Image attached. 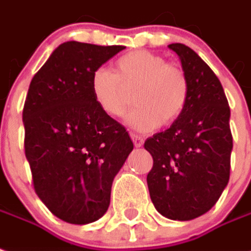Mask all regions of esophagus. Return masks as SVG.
Masks as SVG:
<instances>
[{"mask_svg":"<svg viewBox=\"0 0 251 251\" xmlns=\"http://www.w3.org/2000/svg\"><path fill=\"white\" fill-rule=\"evenodd\" d=\"M130 137L131 140H133V144H134V147H136V148H140V147L143 145L144 143L143 137H140V136L134 134V133H130Z\"/></svg>","mask_w":251,"mask_h":251,"instance_id":"1","label":"esophagus"}]
</instances>
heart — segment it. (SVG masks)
Wrapping results in <instances>:
<instances>
[{"label": "heart", "instance_id": "1", "mask_svg": "<svg viewBox=\"0 0 251 251\" xmlns=\"http://www.w3.org/2000/svg\"><path fill=\"white\" fill-rule=\"evenodd\" d=\"M91 89L101 111L120 118L131 104L136 107L126 124L138 131L174 124L185 113L190 98V81L179 65L155 52L137 50L117 59L115 73L98 68L92 73Z\"/></svg>", "mask_w": 251, "mask_h": 251}]
</instances>
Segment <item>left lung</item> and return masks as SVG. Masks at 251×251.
Returning a JSON list of instances; mask_svg holds the SVG:
<instances>
[{
	"mask_svg": "<svg viewBox=\"0 0 251 251\" xmlns=\"http://www.w3.org/2000/svg\"><path fill=\"white\" fill-rule=\"evenodd\" d=\"M168 47L179 55L190 98L179 120L144 144L153 159L147 182L157 212L186 222L209 211L228 183L229 106L220 80L197 52L182 43Z\"/></svg>",
	"mask_w": 251,
	"mask_h": 251,
	"instance_id": "left-lung-1",
	"label": "left lung"
}]
</instances>
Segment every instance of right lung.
<instances>
[{"instance_id":"right-lung-1","label":"right lung","mask_w":251,"mask_h":251,"mask_svg":"<svg viewBox=\"0 0 251 251\" xmlns=\"http://www.w3.org/2000/svg\"><path fill=\"white\" fill-rule=\"evenodd\" d=\"M124 49L65 42L28 88L24 151L34 189L66 223H92L107 212L114 176L133 150L125 126L101 111L91 89L92 73Z\"/></svg>"}]
</instances>
